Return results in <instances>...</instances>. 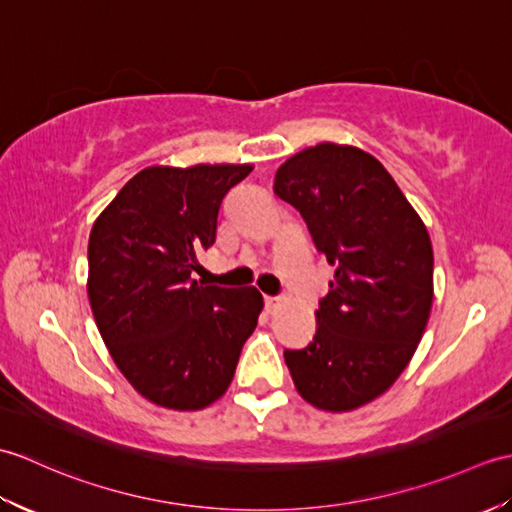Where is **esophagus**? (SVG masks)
Masks as SVG:
<instances>
[{"mask_svg":"<svg viewBox=\"0 0 512 512\" xmlns=\"http://www.w3.org/2000/svg\"><path fill=\"white\" fill-rule=\"evenodd\" d=\"M264 301H266V310L268 312H275L277 308L284 306V299H281V297H266Z\"/></svg>","mask_w":512,"mask_h":512,"instance_id":"1","label":"esophagus"}]
</instances>
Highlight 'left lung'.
I'll return each instance as SVG.
<instances>
[{
  "mask_svg": "<svg viewBox=\"0 0 512 512\" xmlns=\"http://www.w3.org/2000/svg\"><path fill=\"white\" fill-rule=\"evenodd\" d=\"M275 193L295 206L336 266L317 334L286 350L292 383L323 411H350L394 385L427 328L433 248L389 171L367 151L321 143L277 169Z\"/></svg>",
  "mask_w": 512,
  "mask_h": 512,
  "instance_id": "8db88e82",
  "label": "left lung"
}]
</instances>
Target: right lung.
<instances>
[{
    "label": "right lung",
    "instance_id": "add662e5",
    "mask_svg": "<svg viewBox=\"0 0 512 512\" xmlns=\"http://www.w3.org/2000/svg\"><path fill=\"white\" fill-rule=\"evenodd\" d=\"M250 165L147 167L96 217L88 297L116 367L154 405L195 411L228 389L264 299L253 286L202 288L222 200Z\"/></svg>",
    "mask_w": 512,
    "mask_h": 512
}]
</instances>
